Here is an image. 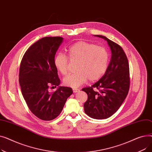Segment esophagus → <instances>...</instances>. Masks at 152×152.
Instances as JSON below:
<instances>
[{"mask_svg":"<svg viewBox=\"0 0 152 152\" xmlns=\"http://www.w3.org/2000/svg\"><path fill=\"white\" fill-rule=\"evenodd\" d=\"M73 91L74 93H76V92H78L80 91V90L78 89H73Z\"/></svg>","mask_w":152,"mask_h":152,"instance_id":"obj_1","label":"esophagus"}]
</instances>
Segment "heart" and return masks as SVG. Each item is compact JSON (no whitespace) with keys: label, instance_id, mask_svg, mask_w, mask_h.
<instances>
[{"label":"heart","instance_id":"b5f03b06","mask_svg":"<svg viewBox=\"0 0 152 152\" xmlns=\"http://www.w3.org/2000/svg\"><path fill=\"white\" fill-rule=\"evenodd\" d=\"M71 60L78 61L75 73H70L63 79V83L72 88L84 84L89 79L93 82L105 73L109 63V53L105 48L85 41H79L68 48ZM54 65L60 73L65 75L68 71L69 58L63 52L55 55Z\"/></svg>","mask_w":152,"mask_h":152}]
</instances>
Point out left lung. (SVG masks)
<instances>
[{"instance_id": "1", "label": "left lung", "mask_w": 152, "mask_h": 152, "mask_svg": "<svg viewBox=\"0 0 152 152\" xmlns=\"http://www.w3.org/2000/svg\"><path fill=\"white\" fill-rule=\"evenodd\" d=\"M107 41L111 51L109 65L100 79L82 91L87 94L85 113L92 118L107 119L119 108L130 87L129 62L122 47L105 36L96 35Z\"/></svg>"}]
</instances>
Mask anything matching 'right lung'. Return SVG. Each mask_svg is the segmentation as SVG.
<instances>
[{"mask_svg":"<svg viewBox=\"0 0 152 152\" xmlns=\"http://www.w3.org/2000/svg\"><path fill=\"white\" fill-rule=\"evenodd\" d=\"M63 42L61 37H45L32 45L21 60L19 83L26 104L36 116L50 121L61 112L67 99L73 94L68 87H58L50 92V86H59L60 80L53 60Z\"/></svg>","mask_w":152,"mask_h":152,"instance_id":"1","label":"right lung"}]
</instances>
